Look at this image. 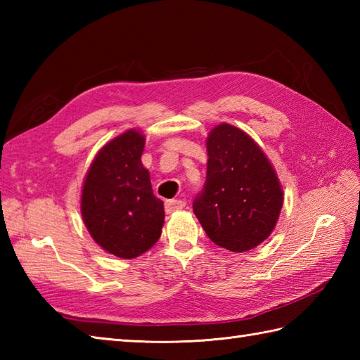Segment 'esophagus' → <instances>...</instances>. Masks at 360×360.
<instances>
[{"label": "esophagus", "instance_id": "obj_1", "mask_svg": "<svg viewBox=\"0 0 360 360\" xmlns=\"http://www.w3.org/2000/svg\"><path fill=\"white\" fill-rule=\"evenodd\" d=\"M164 207H165L167 213L178 212V210L186 207V201H182V200H168V201H165Z\"/></svg>", "mask_w": 360, "mask_h": 360}]
</instances>
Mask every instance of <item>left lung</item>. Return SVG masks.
I'll list each match as a JSON object with an SVG mask.
<instances>
[{
    "instance_id": "obj_1",
    "label": "left lung",
    "mask_w": 360,
    "mask_h": 360,
    "mask_svg": "<svg viewBox=\"0 0 360 360\" xmlns=\"http://www.w3.org/2000/svg\"><path fill=\"white\" fill-rule=\"evenodd\" d=\"M207 176L193 212L209 238L231 252L250 250L274 231L283 205L277 174L262 148L229 124L207 139Z\"/></svg>"
}]
</instances>
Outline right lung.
Masks as SVG:
<instances>
[{
    "mask_svg": "<svg viewBox=\"0 0 360 360\" xmlns=\"http://www.w3.org/2000/svg\"><path fill=\"white\" fill-rule=\"evenodd\" d=\"M139 131L117 136L98 151L82 192V217L98 246L120 258L147 252L160 236L164 202L153 195L142 165Z\"/></svg>",
    "mask_w": 360,
    "mask_h": 360,
    "instance_id": "1",
    "label": "right lung"
}]
</instances>
